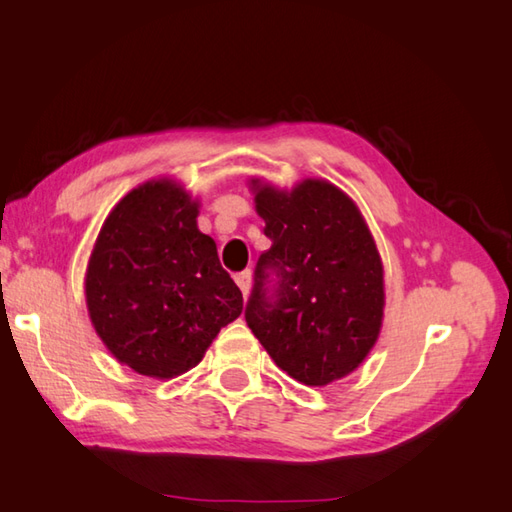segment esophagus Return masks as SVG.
Segmentation results:
<instances>
[{
  "instance_id": "obj_1",
  "label": "esophagus",
  "mask_w": 512,
  "mask_h": 512,
  "mask_svg": "<svg viewBox=\"0 0 512 512\" xmlns=\"http://www.w3.org/2000/svg\"><path fill=\"white\" fill-rule=\"evenodd\" d=\"M235 282H237V286L241 288V293L248 295V291H250V284H253V273H250V271L237 273V275H235Z\"/></svg>"
}]
</instances>
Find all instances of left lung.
<instances>
[{
    "label": "left lung",
    "instance_id": "8db88e82",
    "mask_svg": "<svg viewBox=\"0 0 512 512\" xmlns=\"http://www.w3.org/2000/svg\"><path fill=\"white\" fill-rule=\"evenodd\" d=\"M273 246L257 262L246 322L275 365L309 387L349 376L374 349L385 309L376 241L349 194L324 179L280 190L250 179ZM278 277L276 300L265 277Z\"/></svg>",
    "mask_w": 512,
    "mask_h": 512
}]
</instances>
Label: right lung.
Segmentation results:
<instances>
[{"instance_id":"1","label":"right lung","mask_w":512,"mask_h":512,"mask_svg":"<svg viewBox=\"0 0 512 512\" xmlns=\"http://www.w3.org/2000/svg\"><path fill=\"white\" fill-rule=\"evenodd\" d=\"M199 201L152 179L120 199L91 250L85 297L111 356L136 374L170 380L197 367L244 297L197 226Z\"/></svg>"}]
</instances>
